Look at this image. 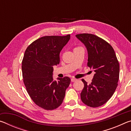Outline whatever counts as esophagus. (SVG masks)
Instances as JSON below:
<instances>
[{"instance_id": "1", "label": "esophagus", "mask_w": 131, "mask_h": 131, "mask_svg": "<svg viewBox=\"0 0 131 131\" xmlns=\"http://www.w3.org/2000/svg\"><path fill=\"white\" fill-rule=\"evenodd\" d=\"M77 80L76 79H74V78L71 79V81H72V82H74V81H76Z\"/></svg>"}]
</instances>
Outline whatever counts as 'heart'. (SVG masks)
Segmentation results:
<instances>
[{
	"instance_id": "b5f03b06",
	"label": "heart",
	"mask_w": 131,
	"mask_h": 131,
	"mask_svg": "<svg viewBox=\"0 0 131 131\" xmlns=\"http://www.w3.org/2000/svg\"><path fill=\"white\" fill-rule=\"evenodd\" d=\"M80 48V47H76V48H74V49H77V48Z\"/></svg>"
}]
</instances>
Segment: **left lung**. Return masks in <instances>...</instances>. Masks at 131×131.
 I'll list each match as a JSON object with an SVG mask.
<instances>
[{
    "label": "left lung",
    "instance_id": "1",
    "mask_svg": "<svg viewBox=\"0 0 131 131\" xmlns=\"http://www.w3.org/2000/svg\"><path fill=\"white\" fill-rule=\"evenodd\" d=\"M76 36L87 48V66L95 72L91 83L87 84L82 79L84 87L81 99L88 106L99 107L109 100L118 85V61L112 46L101 37L90 34Z\"/></svg>",
    "mask_w": 131,
    "mask_h": 131
}]
</instances>
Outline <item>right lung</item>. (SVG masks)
I'll return each mask as SVG.
<instances>
[{"instance_id":"1","label":"right lung","mask_w":131,"mask_h":131,"mask_svg":"<svg viewBox=\"0 0 131 131\" xmlns=\"http://www.w3.org/2000/svg\"><path fill=\"white\" fill-rule=\"evenodd\" d=\"M70 35L46 36L31 43L22 62L24 83L31 99L45 110L58 107L63 101L69 77L53 79V66L60 62L59 54Z\"/></svg>"}]
</instances>
